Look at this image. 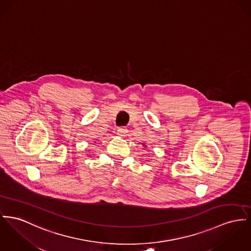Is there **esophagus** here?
<instances>
[{"label": "esophagus", "instance_id": "1", "mask_svg": "<svg viewBox=\"0 0 251 251\" xmlns=\"http://www.w3.org/2000/svg\"><path fill=\"white\" fill-rule=\"evenodd\" d=\"M127 132H128V129H127L126 127L122 126V127H119V128H118L117 133L120 137H125V136H126Z\"/></svg>", "mask_w": 251, "mask_h": 251}]
</instances>
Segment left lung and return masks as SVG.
I'll use <instances>...</instances> for the list:
<instances>
[{
	"instance_id": "1",
	"label": "left lung",
	"mask_w": 251,
	"mask_h": 251,
	"mask_svg": "<svg viewBox=\"0 0 251 251\" xmlns=\"http://www.w3.org/2000/svg\"><path fill=\"white\" fill-rule=\"evenodd\" d=\"M144 146H146V145H144Z\"/></svg>"
}]
</instances>
